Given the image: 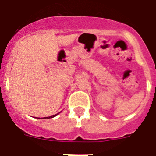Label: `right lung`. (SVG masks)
I'll return each instance as SVG.
<instances>
[{
    "mask_svg": "<svg viewBox=\"0 0 156 156\" xmlns=\"http://www.w3.org/2000/svg\"><path fill=\"white\" fill-rule=\"evenodd\" d=\"M58 114H55V115H52V116H49V117H46L47 119H49V118H53V117H55V116H56V115H58Z\"/></svg>",
    "mask_w": 156,
    "mask_h": 156,
    "instance_id": "right-lung-1",
    "label": "right lung"
}]
</instances>
